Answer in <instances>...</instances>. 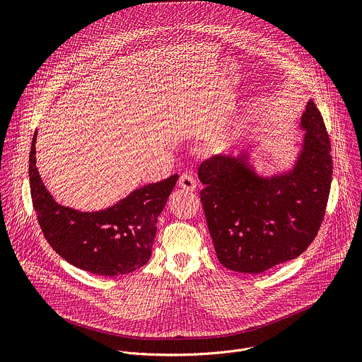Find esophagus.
Here are the masks:
<instances>
[{
	"label": "esophagus",
	"instance_id": "34e87169",
	"mask_svg": "<svg viewBox=\"0 0 362 362\" xmlns=\"http://www.w3.org/2000/svg\"><path fill=\"white\" fill-rule=\"evenodd\" d=\"M179 186H180L182 189L187 190V192H193V190L196 189V180H194V177H193L192 175L185 173V175H182L180 179H179Z\"/></svg>",
	"mask_w": 362,
	"mask_h": 362
}]
</instances>
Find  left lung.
<instances>
[{
    "label": "left lung",
    "mask_w": 362,
    "mask_h": 362,
    "mask_svg": "<svg viewBox=\"0 0 362 362\" xmlns=\"http://www.w3.org/2000/svg\"><path fill=\"white\" fill-rule=\"evenodd\" d=\"M302 137L289 168L259 172L247 151L221 153L199 166L200 200L219 262L261 274L298 257L318 233L332 180L331 143L309 100Z\"/></svg>",
    "instance_id": "8db88e82"
}]
</instances>
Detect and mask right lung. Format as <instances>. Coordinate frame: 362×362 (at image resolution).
Wrapping results in <instances>:
<instances>
[{"mask_svg":"<svg viewBox=\"0 0 362 362\" xmlns=\"http://www.w3.org/2000/svg\"><path fill=\"white\" fill-rule=\"evenodd\" d=\"M34 133L30 151V189L40 228L63 259L83 271L117 276L147 264L158 218L179 176L144 185L101 211L81 212L54 200L37 170Z\"/></svg>","mask_w":362,"mask_h":362,"instance_id":"obj_1","label":"right lung"}]
</instances>
